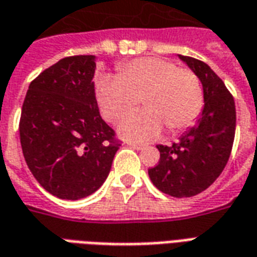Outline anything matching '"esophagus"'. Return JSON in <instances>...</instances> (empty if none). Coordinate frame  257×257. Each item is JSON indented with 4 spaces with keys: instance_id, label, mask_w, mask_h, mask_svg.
I'll list each match as a JSON object with an SVG mask.
<instances>
[{
    "instance_id": "34e87169",
    "label": "esophagus",
    "mask_w": 257,
    "mask_h": 257,
    "mask_svg": "<svg viewBox=\"0 0 257 257\" xmlns=\"http://www.w3.org/2000/svg\"><path fill=\"white\" fill-rule=\"evenodd\" d=\"M126 145L129 146V147H132V149H136V150H140V149H143L145 146L143 145H140V143H136V142H126Z\"/></svg>"
}]
</instances>
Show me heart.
I'll return each mask as SVG.
<instances>
[{
  "label": "heart",
  "mask_w": 257,
  "mask_h": 257,
  "mask_svg": "<svg viewBox=\"0 0 257 257\" xmlns=\"http://www.w3.org/2000/svg\"><path fill=\"white\" fill-rule=\"evenodd\" d=\"M95 97L103 118L119 123L139 104L145 111L131 117L121 132L134 139H153L161 134L176 135L189 128L204 106V92L193 70L162 58H139L119 64L117 75H103Z\"/></svg>",
  "instance_id": "obj_1"
}]
</instances>
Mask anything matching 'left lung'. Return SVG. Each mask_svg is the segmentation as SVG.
<instances>
[{
	"label": "left lung",
	"mask_w": 257,
	"mask_h": 257,
	"mask_svg": "<svg viewBox=\"0 0 257 257\" xmlns=\"http://www.w3.org/2000/svg\"><path fill=\"white\" fill-rule=\"evenodd\" d=\"M204 86L205 106L198 123L172 146L158 145L160 161L149 169L157 189L176 198L202 193L220 176L231 154L235 104L230 90L204 62L180 56Z\"/></svg>",
	"instance_id": "obj_1"
}]
</instances>
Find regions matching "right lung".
<instances>
[{"label":"right lung","instance_id":"obj_1","mask_svg":"<svg viewBox=\"0 0 257 257\" xmlns=\"http://www.w3.org/2000/svg\"><path fill=\"white\" fill-rule=\"evenodd\" d=\"M95 56L60 59L31 81L19 121L26 164L48 193L88 197L104 183L121 140L100 117Z\"/></svg>","mask_w":257,"mask_h":257}]
</instances>
